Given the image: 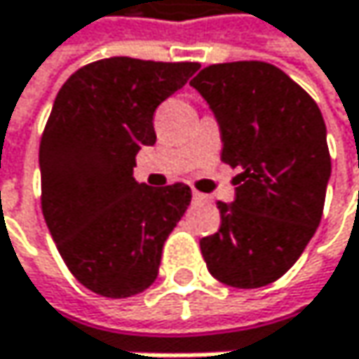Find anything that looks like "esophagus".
I'll use <instances>...</instances> for the list:
<instances>
[{
    "label": "esophagus",
    "instance_id": "1",
    "mask_svg": "<svg viewBox=\"0 0 359 359\" xmlns=\"http://www.w3.org/2000/svg\"><path fill=\"white\" fill-rule=\"evenodd\" d=\"M193 199H197V201H205L208 197H205L203 193H199V191H193Z\"/></svg>",
    "mask_w": 359,
    "mask_h": 359
}]
</instances>
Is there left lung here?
I'll return each mask as SVG.
<instances>
[{
    "label": "left lung",
    "mask_w": 359,
    "mask_h": 359,
    "mask_svg": "<svg viewBox=\"0 0 359 359\" xmlns=\"http://www.w3.org/2000/svg\"><path fill=\"white\" fill-rule=\"evenodd\" d=\"M191 85L214 109L222 162L241 172L220 229L199 241L214 278L257 289L280 278L314 237L330 154L318 104L280 68L259 60L212 64Z\"/></svg>",
    "instance_id": "1"
}]
</instances>
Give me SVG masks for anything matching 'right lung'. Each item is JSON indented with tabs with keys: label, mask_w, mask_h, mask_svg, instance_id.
Wrapping results in <instances>:
<instances>
[{
	"label": "right lung",
	"mask_w": 359,
	"mask_h": 359,
	"mask_svg": "<svg viewBox=\"0 0 359 359\" xmlns=\"http://www.w3.org/2000/svg\"><path fill=\"white\" fill-rule=\"evenodd\" d=\"M197 62L106 57L79 68L57 91L41 135V210L64 264L89 291L122 299L145 291L191 189L133 179L135 158L156 143L154 114Z\"/></svg>",
	"instance_id": "add662e5"
}]
</instances>
